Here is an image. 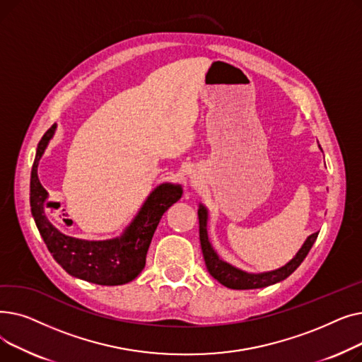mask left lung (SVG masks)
I'll return each mask as SVG.
<instances>
[{"instance_id":"obj_1","label":"left lung","mask_w":362,"mask_h":362,"mask_svg":"<svg viewBox=\"0 0 362 362\" xmlns=\"http://www.w3.org/2000/svg\"><path fill=\"white\" fill-rule=\"evenodd\" d=\"M198 218H199L201 250H202V255L205 259L206 270L217 281H220L223 286L229 288V289H240V291L242 289H259V288L270 286V284L279 283L286 277H289L299 267L300 262L305 259V257L308 255V252L311 250V246L314 245V242L318 236V232L310 235L307 238V240L303 242V245L300 246V250L296 252V255L288 264H284L283 267L273 270V272L254 274V273L242 272V270L233 267V265H230L229 262L223 261L217 255V252L213 250L210 240H208V232H206L208 210L202 204H199V208H198Z\"/></svg>"}]
</instances>
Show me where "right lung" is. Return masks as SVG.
Segmentation results:
<instances>
[{
  "label": "right lung",
  "mask_w": 362,
  "mask_h": 362,
  "mask_svg": "<svg viewBox=\"0 0 362 362\" xmlns=\"http://www.w3.org/2000/svg\"><path fill=\"white\" fill-rule=\"evenodd\" d=\"M55 130L54 123L37 144L30 173V210L37 230L52 258L70 276L103 286L129 283L144 270L152 236L163 214L180 199L182 186L165 182L154 187L120 236L103 240L67 236L48 220L45 213L48 192L37 179V164Z\"/></svg>",
  "instance_id": "obj_1"
}]
</instances>
